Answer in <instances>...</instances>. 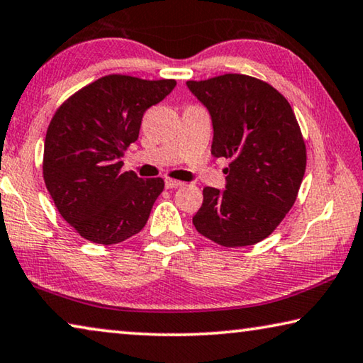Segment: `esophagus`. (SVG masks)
<instances>
[{
	"label": "esophagus",
	"mask_w": 363,
	"mask_h": 363,
	"mask_svg": "<svg viewBox=\"0 0 363 363\" xmlns=\"http://www.w3.org/2000/svg\"><path fill=\"white\" fill-rule=\"evenodd\" d=\"M164 186H166V189H177V187H182L184 182L176 181V179H171V177H166Z\"/></svg>",
	"instance_id": "obj_1"
}]
</instances>
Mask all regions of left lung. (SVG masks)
<instances>
[{
  "instance_id": "obj_1",
  "label": "left lung",
  "mask_w": 363,
  "mask_h": 363,
  "mask_svg": "<svg viewBox=\"0 0 363 363\" xmlns=\"http://www.w3.org/2000/svg\"><path fill=\"white\" fill-rule=\"evenodd\" d=\"M187 87L211 116V155L231 160L226 189H203L194 226L224 247L260 242L292 208L306 172L296 114L278 90L244 74L189 80Z\"/></svg>"
}]
</instances>
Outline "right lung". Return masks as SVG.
I'll list each match as a JSON object with an SVG mask.
<instances>
[{"label":"right lung","instance_id":"1","mask_svg":"<svg viewBox=\"0 0 363 363\" xmlns=\"http://www.w3.org/2000/svg\"><path fill=\"white\" fill-rule=\"evenodd\" d=\"M174 87L172 79L111 74L57 108L45 137L43 179L60 215L84 239L119 244L147 224L164 181L123 171V157L139 139L143 113Z\"/></svg>","mask_w":363,"mask_h":363}]
</instances>
